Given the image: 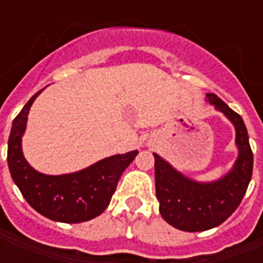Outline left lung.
Masks as SVG:
<instances>
[{
  "label": "left lung",
  "mask_w": 263,
  "mask_h": 263,
  "mask_svg": "<svg viewBox=\"0 0 263 263\" xmlns=\"http://www.w3.org/2000/svg\"><path fill=\"white\" fill-rule=\"evenodd\" d=\"M205 100L226 115L235 128L238 156L231 169L217 180L197 182L154 154L155 184L160 214L172 227L187 232L207 231L222 224L245 196L254 166L248 131L241 115L213 92H207Z\"/></svg>",
  "instance_id": "left-lung-1"
}]
</instances>
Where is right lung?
<instances>
[{"mask_svg": "<svg viewBox=\"0 0 263 263\" xmlns=\"http://www.w3.org/2000/svg\"><path fill=\"white\" fill-rule=\"evenodd\" d=\"M42 92L37 91L12 122L8 139V167L12 180L28 204L39 214L58 222H83L96 218L108 207L121 175L138 151L112 155L73 173L45 175L33 169L22 152L28 114Z\"/></svg>", "mask_w": 263, "mask_h": 263, "instance_id": "1", "label": "right lung"}]
</instances>
